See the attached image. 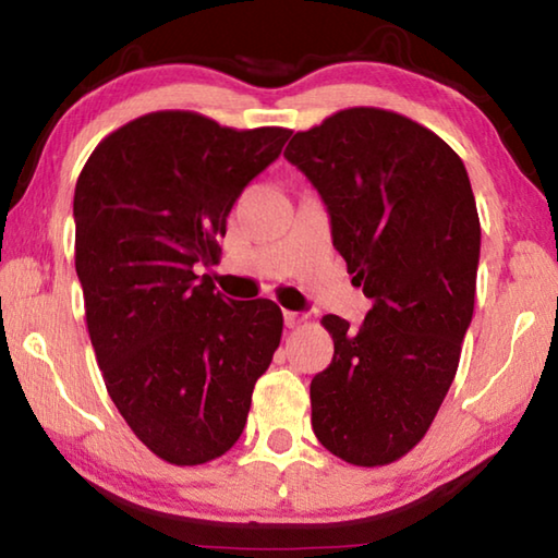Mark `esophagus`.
Returning a JSON list of instances; mask_svg holds the SVG:
<instances>
[{"mask_svg": "<svg viewBox=\"0 0 558 558\" xmlns=\"http://www.w3.org/2000/svg\"><path fill=\"white\" fill-rule=\"evenodd\" d=\"M305 315H302V313H290V310H286V325L288 327H300L302 323H305Z\"/></svg>", "mask_w": 558, "mask_h": 558, "instance_id": "1", "label": "esophagus"}]
</instances>
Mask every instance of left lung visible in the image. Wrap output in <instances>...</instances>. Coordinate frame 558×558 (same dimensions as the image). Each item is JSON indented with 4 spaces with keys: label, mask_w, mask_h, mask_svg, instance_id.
I'll return each instance as SVG.
<instances>
[{
    "label": "left lung",
    "mask_w": 558,
    "mask_h": 558,
    "mask_svg": "<svg viewBox=\"0 0 558 558\" xmlns=\"http://www.w3.org/2000/svg\"><path fill=\"white\" fill-rule=\"evenodd\" d=\"M286 159L323 196L332 243L372 298L364 323L325 315L332 364L310 384L317 440L359 468L426 436L475 310L480 219L462 159L418 122L347 108L295 132Z\"/></svg>",
    "instance_id": "1"
}]
</instances>
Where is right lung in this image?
<instances>
[{
    "label": "right lung",
    "instance_id": "add662e5",
    "mask_svg": "<svg viewBox=\"0 0 558 558\" xmlns=\"http://www.w3.org/2000/svg\"><path fill=\"white\" fill-rule=\"evenodd\" d=\"M288 137L147 112L110 132L75 184V272L102 381L172 465H202L241 438L280 344L276 302L226 300L196 268L219 263L226 216Z\"/></svg>",
    "mask_w": 558,
    "mask_h": 558
}]
</instances>
